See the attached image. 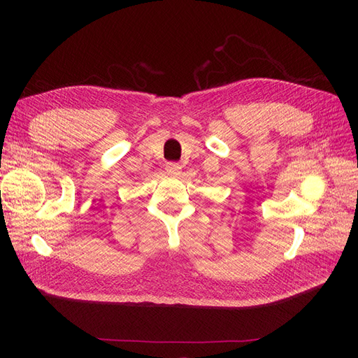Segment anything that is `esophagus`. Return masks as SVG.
Returning a JSON list of instances; mask_svg holds the SVG:
<instances>
[{"label": "esophagus", "instance_id": "obj_1", "mask_svg": "<svg viewBox=\"0 0 358 358\" xmlns=\"http://www.w3.org/2000/svg\"><path fill=\"white\" fill-rule=\"evenodd\" d=\"M166 170L169 175H179V173L182 171V167L178 164V162H167Z\"/></svg>", "mask_w": 358, "mask_h": 358}]
</instances>
